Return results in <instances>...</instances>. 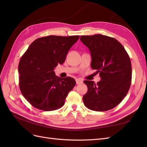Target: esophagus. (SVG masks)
<instances>
[{
  "mask_svg": "<svg viewBox=\"0 0 147 147\" xmlns=\"http://www.w3.org/2000/svg\"><path fill=\"white\" fill-rule=\"evenodd\" d=\"M76 80V83H77V84H81V83H83V81L81 79L77 78L76 80Z\"/></svg>",
  "mask_w": 147,
  "mask_h": 147,
  "instance_id": "34e87169",
  "label": "esophagus"
}]
</instances>
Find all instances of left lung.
Returning <instances> with one entry per match:
<instances>
[{"instance_id":"obj_1","label":"left lung","mask_w":147,"mask_h":147,"mask_svg":"<svg viewBox=\"0 0 147 147\" xmlns=\"http://www.w3.org/2000/svg\"><path fill=\"white\" fill-rule=\"evenodd\" d=\"M80 40L91 53V68L100 80L84 81L88 92L83 97L89 109L104 112L118 105L129 90L132 79L131 60L117 39L101 34L82 35Z\"/></svg>"}]
</instances>
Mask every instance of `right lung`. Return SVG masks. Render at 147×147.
I'll list each match as a JSON object with an SVG mask.
<instances>
[{
	"instance_id": "add662e5",
	"label": "right lung",
	"mask_w": 147,
	"mask_h": 147,
	"mask_svg": "<svg viewBox=\"0 0 147 147\" xmlns=\"http://www.w3.org/2000/svg\"><path fill=\"white\" fill-rule=\"evenodd\" d=\"M79 35H49L38 38L29 45L18 65L22 94L34 107L52 111L63 106L76 82L73 78L56 76L55 68L64 63L69 50Z\"/></svg>"
}]
</instances>
